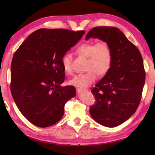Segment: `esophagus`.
Listing matches in <instances>:
<instances>
[{"instance_id":"obj_1","label":"esophagus","mask_w":155,"mask_h":155,"mask_svg":"<svg viewBox=\"0 0 155 155\" xmlns=\"http://www.w3.org/2000/svg\"><path fill=\"white\" fill-rule=\"evenodd\" d=\"M84 91H85V89H83V88H78L77 89L78 93H81V92Z\"/></svg>"}]
</instances>
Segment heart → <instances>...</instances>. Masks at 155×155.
I'll use <instances>...</instances> for the list:
<instances>
[{"label": "heart", "mask_w": 155, "mask_h": 155, "mask_svg": "<svg viewBox=\"0 0 155 155\" xmlns=\"http://www.w3.org/2000/svg\"><path fill=\"white\" fill-rule=\"evenodd\" d=\"M77 52L82 57L87 58L86 71H88L75 75L68 82L71 85L81 88L88 87L96 81L97 74L104 76L110 71L113 63V52L107 42H85L78 46ZM71 59V54L66 53L61 60L62 68L68 74L72 73Z\"/></svg>", "instance_id": "heart-1"}]
</instances>
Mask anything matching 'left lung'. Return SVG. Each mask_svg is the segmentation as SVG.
I'll return each instance as SVG.
<instances>
[{
  "instance_id": "left-lung-1",
  "label": "left lung",
  "mask_w": 155,
  "mask_h": 155,
  "mask_svg": "<svg viewBox=\"0 0 155 155\" xmlns=\"http://www.w3.org/2000/svg\"><path fill=\"white\" fill-rule=\"evenodd\" d=\"M90 38L106 42L113 52L110 71L91 91L96 103L90 107V114L104 127H117L132 116L139 105L145 82L142 56L116 27H94L85 39Z\"/></svg>"
}]
</instances>
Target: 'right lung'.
Here are the masks:
<instances>
[{
    "label": "right lung",
    "instance_id": "obj_1",
    "mask_svg": "<svg viewBox=\"0 0 155 155\" xmlns=\"http://www.w3.org/2000/svg\"><path fill=\"white\" fill-rule=\"evenodd\" d=\"M84 31L41 28L26 38L12 57L11 91L22 114L38 127L56 124L64 104L75 97L73 86L61 87L64 71L61 60L80 41Z\"/></svg>",
    "mask_w": 155,
    "mask_h": 155
}]
</instances>
